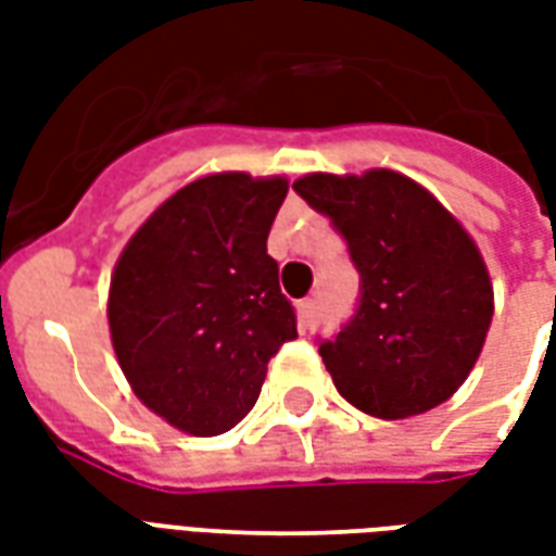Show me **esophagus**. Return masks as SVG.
<instances>
[{"label": "esophagus", "instance_id": "1", "mask_svg": "<svg viewBox=\"0 0 556 556\" xmlns=\"http://www.w3.org/2000/svg\"><path fill=\"white\" fill-rule=\"evenodd\" d=\"M298 315H301L303 330L313 333L315 327H318V321H321V306H318V301H303L298 303Z\"/></svg>", "mask_w": 556, "mask_h": 556}]
</instances>
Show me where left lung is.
Returning a JSON list of instances; mask_svg holds the SVG:
<instances>
[{
    "instance_id": "8db88e82",
    "label": "left lung",
    "mask_w": 556,
    "mask_h": 556,
    "mask_svg": "<svg viewBox=\"0 0 556 556\" xmlns=\"http://www.w3.org/2000/svg\"><path fill=\"white\" fill-rule=\"evenodd\" d=\"M294 190L330 217L361 274L357 313L318 345L337 390L378 419L438 408L465 384L494 315L473 238L393 169L313 172Z\"/></svg>"
}]
</instances>
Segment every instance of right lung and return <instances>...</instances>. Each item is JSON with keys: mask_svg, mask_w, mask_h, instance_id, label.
Returning <instances> with one entry per match:
<instances>
[{"mask_svg": "<svg viewBox=\"0 0 556 556\" xmlns=\"http://www.w3.org/2000/svg\"><path fill=\"white\" fill-rule=\"evenodd\" d=\"M286 178H195L137 229L110 282V337L139 402L175 429L214 438L262 393L267 361L298 337L267 255Z\"/></svg>", "mask_w": 556, "mask_h": 556, "instance_id": "right-lung-1", "label": "right lung"}]
</instances>
